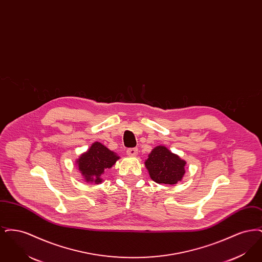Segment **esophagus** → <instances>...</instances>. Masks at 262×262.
<instances>
[{
  "label": "esophagus",
  "mask_w": 262,
  "mask_h": 262,
  "mask_svg": "<svg viewBox=\"0 0 262 262\" xmlns=\"http://www.w3.org/2000/svg\"><path fill=\"white\" fill-rule=\"evenodd\" d=\"M137 152H138L137 148H128L126 150V154L128 156H137Z\"/></svg>",
  "instance_id": "34e87169"
}]
</instances>
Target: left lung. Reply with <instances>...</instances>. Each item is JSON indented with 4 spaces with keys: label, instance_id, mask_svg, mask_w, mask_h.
I'll list each match as a JSON object with an SVG mask.
<instances>
[{
    "label": "left lung",
    "instance_id": "left-lung-1",
    "mask_svg": "<svg viewBox=\"0 0 262 262\" xmlns=\"http://www.w3.org/2000/svg\"><path fill=\"white\" fill-rule=\"evenodd\" d=\"M187 162L167 147L158 145L150 152L145 167L150 178L157 184L174 185L182 181Z\"/></svg>",
    "mask_w": 262,
    "mask_h": 262
}]
</instances>
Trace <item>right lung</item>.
<instances>
[{"label": "right lung", "instance_id": "1", "mask_svg": "<svg viewBox=\"0 0 262 262\" xmlns=\"http://www.w3.org/2000/svg\"><path fill=\"white\" fill-rule=\"evenodd\" d=\"M120 159L115 152L108 149L100 142H94L90 148L82 153L76 160L78 170L88 183L101 184L102 176Z\"/></svg>", "mask_w": 262, "mask_h": 262}]
</instances>
